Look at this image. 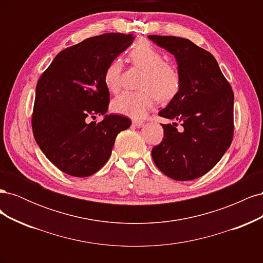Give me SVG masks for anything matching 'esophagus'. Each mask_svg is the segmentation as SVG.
<instances>
[{"instance_id":"34e87169","label":"esophagus","mask_w":263,"mask_h":263,"mask_svg":"<svg viewBox=\"0 0 263 263\" xmlns=\"http://www.w3.org/2000/svg\"><path fill=\"white\" fill-rule=\"evenodd\" d=\"M133 125L138 127V128H139V127L144 126V122H141V121H133Z\"/></svg>"}]
</instances>
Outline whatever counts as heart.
Wrapping results in <instances>:
<instances>
[{
	"mask_svg": "<svg viewBox=\"0 0 263 263\" xmlns=\"http://www.w3.org/2000/svg\"><path fill=\"white\" fill-rule=\"evenodd\" d=\"M134 66L144 70L138 92H123L112 102L113 112L135 119L145 117L156 104L157 99L162 102L176 97L180 89L181 79L178 69L163 61V55L148 42L141 41L129 51ZM121 61L115 59L106 67L103 76L106 89L117 92L121 86Z\"/></svg>",
	"mask_w": 263,
	"mask_h": 263,
	"instance_id": "b5f03b06",
	"label": "heart"
}]
</instances>
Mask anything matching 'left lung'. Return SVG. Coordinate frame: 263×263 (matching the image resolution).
Masks as SVG:
<instances>
[{
	"label": "left lung",
	"mask_w": 263,
	"mask_h": 263,
	"mask_svg": "<svg viewBox=\"0 0 263 263\" xmlns=\"http://www.w3.org/2000/svg\"><path fill=\"white\" fill-rule=\"evenodd\" d=\"M174 55L181 79L180 89L161 117L177 119L162 125L163 139L153 148L154 162L165 176L177 181L204 176L229 148L234 135V93L214 55L189 39L148 36Z\"/></svg>",
	"instance_id": "obj_1"
}]
</instances>
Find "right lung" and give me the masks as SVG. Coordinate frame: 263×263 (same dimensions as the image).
Returning <instances> with one entry per match:
<instances>
[{
	"label": "right lung",
	"mask_w": 263,
	"mask_h": 263,
	"mask_svg": "<svg viewBox=\"0 0 263 263\" xmlns=\"http://www.w3.org/2000/svg\"><path fill=\"white\" fill-rule=\"evenodd\" d=\"M134 39L121 33L87 38L60 51L39 78L31 118L34 137L45 156L69 176L98 172L110 157L118 133L132 124L127 117L106 115L109 92L103 76ZM95 115L105 118L87 122Z\"/></svg>",
	"instance_id": "add662e5"
}]
</instances>
